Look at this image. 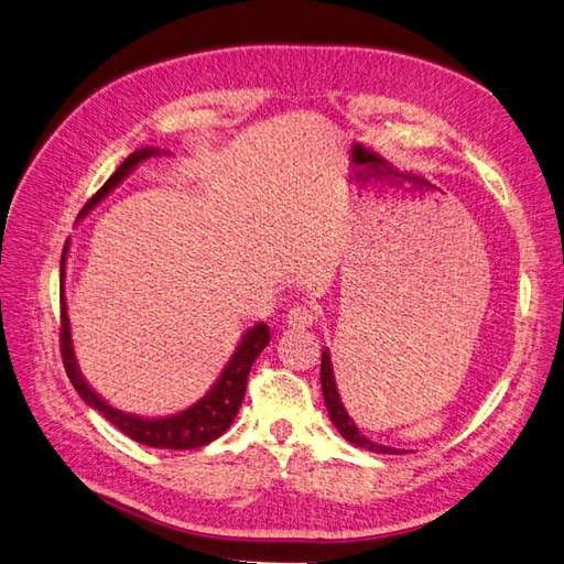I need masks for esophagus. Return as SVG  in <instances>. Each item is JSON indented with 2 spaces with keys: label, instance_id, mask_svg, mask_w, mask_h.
Listing matches in <instances>:
<instances>
[{
  "label": "esophagus",
  "instance_id": "1",
  "mask_svg": "<svg viewBox=\"0 0 564 564\" xmlns=\"http://www.w3.org/2000/svg\"><path fill=\"white\" fill-rule=\"evenodd\" d=\"M316 321H318V308L316 306H295V308H290L288 316H285L288 328H293V330L312 328Z\"/></svg>",
  "mask_w": 564,
  "mask_h": 564
}]
</instances>
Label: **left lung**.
Returning a JSON list of instances; mask_svg holds the SVG:
<instances>
[{
  "label": "left lung",
  "mask_w": 564,
  "mask_h": 564,
  "mask_svg": "<svg viewBox=\"0 0 564 564\" xmlns=\"http://www.w3.org/2000/svg\"><path fill=\"white\" fill-rule=\"evenodd\" d=\"M321 389H323V398H325V408H328L330 414V422L337 426V431L347 438L349 443H354L356 447H366L370 452H381V454H398V449L387 447V445H377L372 441H368L366 435H362L354 420L349 416V412L344 410L341 405V398L337 393V384H335V375H333V362L328 351H323L321 356Z\"/></svg>",
  "instance_id": "1"
}]
</instances>
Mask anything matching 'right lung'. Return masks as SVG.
<instances>
[{
    "instance_id": "add662e5",
    "label": "right lung",
    "mask_w": 564,
    "mask_h": 564,
    "mask_svg": "<svg viewBox=\"0 0 564 564\" xmlns=\"http://www.w3.org/2000/svg\"><path fill=\"white\" fill-rule=\"evenodd\" d=\"M152 154H156V150L150 148V150H138L129 159H126L121 166L110 175V180H107V183L88 198L79 217L86 215L98 202H102V198L110 194L121 183V180L138 166L140 161L150 159ZM65 250H67V246L63 248V258H61V279L65 276ZM267 344H269V328L264 323H260L243 335L239 349H236V354L229 360V366L225 368L220 379H217V384L202 398V401L194 403L185 412L173 414V416H163V420H142V416L123 414V412L115 410L112 405H107L102 398L84 381V377L77 368L75 354H72L67 304H65V297L61 295V356H63V366L72 381V387H75L84 401L94 410H98L107 422L115 424L121 433L129 435V438H133L135 443H142L148 447L194 449V447H204V445L213 443L215 438H220V435L231 426L236 412H239V408L243 403L250 368Z\"/></svg>"
}]
</instances>
